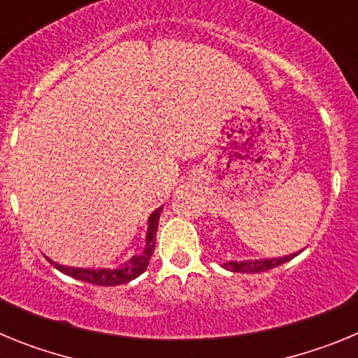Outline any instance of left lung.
I'll return each instance as SVG.
<instances>
[{"label": "left lung", "mask_w": 358, "mask_h": 358, "mask_svg": "<svg viewBox=\"0 0 358 358\" xmlns=\"http://www.w3.org/2000/svg\"><path fill=\"white\" fill-rule=\"evenodd\" d=\"M296 255L283 256V258H273V260H255V262H226L224 267L227 271H233V273H264L268 268H274L278 265L285 264V262L292 260Z\"/></svg>", "instance_id": "obj_1"}]
</instances>
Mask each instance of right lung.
<instances>
[{
	"label": "right lung",
	"instance_id": "right-lung-1",
	"mask_svg": "<svg viewBox=\"0 0 358 358\" xmlns=\"http://www.w3.org/2000/svg\"><path fill=\"white\" fill-rule=\"evenodd\" d=\"M159 213L161 208L156 210L148 218V231H147V248L141 255L134 256L129 264H125L123 267L116 268H78V267H64V265H59L55 262H52L50 258L46 260L61 273L68 274V276L75 278V280L87 281V283H93V285H103V287H115L122 285V283H129L134 278H138L140 274L145 273L147 268L148 260L150 256L154 255V245H156V231L157 224H159Z\"/></svg>",
	"mask_w": 358,
	"mask_h": 358
}]
</instances>
